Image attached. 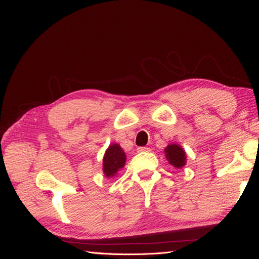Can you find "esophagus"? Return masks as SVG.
I'll use <instances>...</instances> for the list:
<instances>
[{"instance_id":"obj_1","label":"esophagus","mask_w":259,"mask_h":259,"mask_svg":"<svg viewBox=\"0 0 259 259\" xmlns=\"http://www.w3.org/2000/svg\"><path fill=\"white\" fill-rule=\"evenodd\" d=\"M150 151V148L148 147H139L138 148V152H149Z\"/></svg>"}]
</instances>
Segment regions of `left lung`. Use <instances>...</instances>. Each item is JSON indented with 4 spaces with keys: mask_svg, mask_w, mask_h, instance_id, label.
<instances>
[{
    "mask_svg": "<svg viewBox=\"0 0 259 259\" xmlns=\"http://www.w3.org/2000/svg\"><path fill=\"white\" fill-rule=\"evenodd\" d=\"M166 158L170 164L176 168H181L186 163V153L178 145H169L166 149Z\"/></svg>",
    "mask_w": 259,
    "mask_h": 259,
    "instance_id": "8db88e82",
    "label": "left lung"
}]
</instances>
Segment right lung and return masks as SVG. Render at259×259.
I'll list each match as a JSON object with an SVG mask.
<instances>
[{
	"mask_svg": "<svg viewBox=\"0 0 259 259\" xmlns=\"http://www.w3.org/2000/svg\"><path fill=\"white\" fill-rule=\"evenodd\" d=\"M125 155L119 145H111L103 158V172L107 177H112L124 166Z\"/></svg>",
	"mask_w": 259,
	"mask_h": 259,
	"instance_id": "right-lung-1",
	"label": "right lung"
}]
</instances>
